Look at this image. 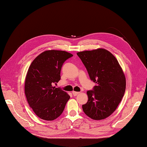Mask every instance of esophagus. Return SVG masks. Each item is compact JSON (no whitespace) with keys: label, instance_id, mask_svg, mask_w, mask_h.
I'll return each mask as SVG.
<instances>
[{"label":"esophagus","instance_id":"obj_1","mask_svg":"<svg viewBox=\"0 0 147 147\" xmlns=\"http://www.w3.org/2000/svg\"><path fill=\"white\" fill-rule=\"evenodd\" d=\"M72 94L74 95V96H76L78 94H80V92H77V91H72Z\"/></svg>","mask_w":147,"mask_h":147}]
</instances>
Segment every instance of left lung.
Listing matches in <instances>:
<instances>
[{"mask_svg":"<svg viewBox=\"0 0 147 147\" xmlns=\"http://www.w3.org/2000/svg\"><path fill=\"white\" fill-rule=\"evenodd\" d=\"M86 67L91 80L96 83L88 91V100L82 105L88 117L94 120L109 117L117 109L126 90V77L118 60L104 48L77 53Z\"/></svg>","mask_w":147,"mask_h":147,"instance_id":"left-lung-1","label":"left lung"}]
</instances>
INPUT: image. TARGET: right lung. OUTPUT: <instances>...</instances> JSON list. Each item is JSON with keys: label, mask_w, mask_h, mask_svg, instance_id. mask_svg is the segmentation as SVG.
Here are the masks:
<instances>
[{"label": "right lung", "mask_w": 147, "mask_h": 147, "mask_svg": "<svg viewBox=\"0 0 147 147\" xmlns=\"http://www.w3.org/2000/svg\"><path fill=\"white\" fill-rule=\"evenodd\" d=\"M72 56L65 51L47 50L35 57L29 66L24 92L30 108L40 118L53 121L63 112L70 96L53 84L60 80L62 66Z\"/></svg>", "instance_id": "obj_1"}]
</instances>
